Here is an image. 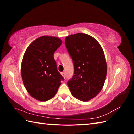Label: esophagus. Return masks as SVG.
Listing matches in <instances>:
<instances>
[{
    "label": "esophagus",
    "instance_id": "1",
    "mask_svg": "<svg viewBox=\"0 0 134 134\" xmlns=\"http://www.w3.org/2000/svg\"><path fill=\"white\" fill-rule=\"evenodd\" d=\"M62 76H63V77H64V79L65 78V74L64 73V72H62Z\"/></svg>",
    "mask_w": 134,
    "mask_h": 134
}]
</instances>
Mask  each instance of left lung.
Segmentation results:
<instances>
[{"mask_svg":"<svg viewBox=\"0 0 134 134\" xmlns=\"http://www.w3.org/2000/svg\"><path fill=\"white\" fill-rule=\"evenodd\" d=\"M65 44L74 67L67 85L74 97L89 101L99 93L105 81L107 65L103 49L96 39L84 33L67 36Z\"/></svg>","mask_w":134,"mask_h":134,"instance_id":"1","label":"left lung"}]
</instances>
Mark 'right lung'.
I'll return each instance as SVG.
<instances>
[{
  "label": "right lung",
  "instance_id": "add662e5",
  "mask_svg": "<svg viewBox=\"0 0 134 134\" xmlns=\"http://www.w3.org/2000/svg\"><path fill=\"white\" fill-rule=\"evenodd\" d=\"M62 44L59 38L42 36L25 52L21 64L22 81L29 94L38 100L53 98L64 80L54 58V53Z\"/></svg>",
  "mask_w": 134,
  "mask_h": 134
}]
</instances>
